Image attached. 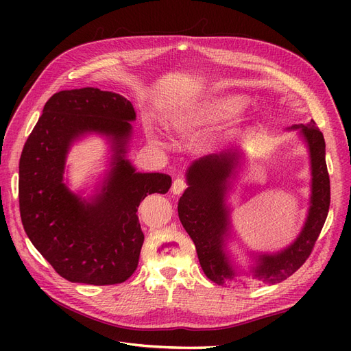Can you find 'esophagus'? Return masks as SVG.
<instances>
[{
  "instance_id": "esophagus-1",
  "label": "esophagus",
  "mask_w": 351,
  "mask_h": 351,
  "mask_svg": "<svg viewBox=\"0 0 351 351\" xmlns=\"http://www.w3.org/2000/svg\"><path fill=\"white\" fill-rule=\"evenodd\" d=\"M186 189H187V183L184 182V180L176 178L173 183V187H171V192H173V195H182Z\"/></svg>"
}]
</instances>
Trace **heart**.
I'll return each mask as SVG.
<instances>
[{
	"instance_id": "1",
	"label": "heart",
	"mask_w": 351,
	"mask_h": 351,
	"mask_svg": "<svg viewBox=\"0 0 351 351\" xmlns=\"http://www.w3.org/2000/svg\"><path fill=\"white\" fill-rule=\"evenodd\" d=\"M249 105V98L239 93L219 95L197 104L176 110L168 119V127L174 133L190 134L200 127L227 121Z\"/></svg>"
}]
</instances>
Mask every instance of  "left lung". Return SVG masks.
Wrapping results in <instances>:
<instances>
[{
  "mask_svg": "<svg viewBox=\"0 0 351 351\" xmlns=\"http://www.w3.org/2000/svg\"><path fill=\"white\" fill-rule=\"evenodd\" d=\"M306 143L311 158V199L304 224L289 246L272 253H252L253 263L243 269L228 249L231 239V206L227 197L232 180L244 161L240 147L202 156L186 171L189 187L178 200V218L193 240L200 267L206 277L218 285L237 282L250 277L265 284L287 280L309 258L321 234L329 209V176L325 161V141L313 120L294 124Z\"/></svg>",
  "mask_w": 351,
  "mask_h": 351,
  "instance_id": "left-lung-1",
  "label": "left lung"
}]
</instances>
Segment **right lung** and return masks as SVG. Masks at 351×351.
I'll return each instance as SVG.
<instances>
[{
	"instance_id": "right-lung-1",
	"label": "right lung",
	"mask_w": 351,
	"mask_h": 351,
	"mask_svg": "<svg viewBox=\"0 0 351 351\" xmlns=\"http://www.w3.org/2000/svg\"><path fill=\"white\" fill-rule=\"evenodd\" d=\"M136 112L129 99L98 88L60 90L25 143L19 164V204L32 244L62 278L111 285L136 271L143 244L137 208L165 195L171 177L139 173L127 159ZM98 134L112 147L110 168L93 195L83 198L64 182L74 141Z\"/></svg>"
}]
</instances>
